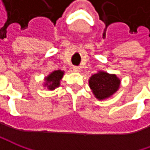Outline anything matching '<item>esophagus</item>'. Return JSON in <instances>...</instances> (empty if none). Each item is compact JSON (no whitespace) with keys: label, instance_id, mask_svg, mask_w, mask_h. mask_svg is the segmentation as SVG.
I'll return each mask as SVG.
<instances>
[{"label":"esophagus","instance_id":"esophagus-1","mask_svg":"<svg viewBox=\"0 0 150 150\" xmlns=\"http://www.w3.org/2000/svg\"><path fill=\"white\" fill-rule=\"evenodd\" d=\"M72 69H73V71H75V72H79V70H80V68L77 66L72 67Z\"/></svg>","mask_w":150,"mask_h":150}]
</instances>
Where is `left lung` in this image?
I'll use <instances>...</instances> for the list:
<instances>
[{"mask_svg":"<svg viewBox=\"0 0 150 150\" xmlns=\"http://www.w3.org/2000/svg\"><path fill=\"white\" fill-rule=\"evenodd\" d=\"M120 80L116 75L99 72L89 79L90 88L98 99H104L112 95L119 88Z\"/></svg>","mask_w":150,"mask_h":150,"instance_id":"left-lung-1","label":"left lung"}]
</instances>
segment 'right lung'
<instances>
[{
  "label": "right lung",
  "instance_id": "obj_1",
  "mask_svg": "<svg viewBox=\"0 0 150 150\" xmlns=\"http://www.w3.org/2000/svg\"><path fill=\"white\" fill-rule=\"evenodd\" d=\"M62 76H63V72H62L61 70H57V71L52 72L49 76L46 78V80H47L46 85H47V88L50 90H53L57 87H58Z\"/></svg>",
  "mask_w": 150,
  "mask_h": 150
}]
</instances>
